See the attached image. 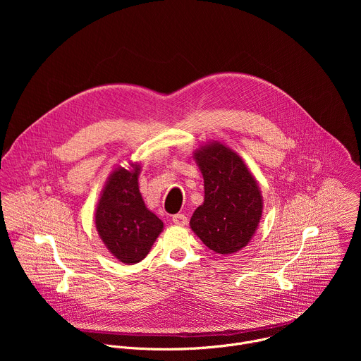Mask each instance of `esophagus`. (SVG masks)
I'll return each mask as SVG.
<instances>
[{
  "mask_svg": "<svg viewBox=\"0 0 361 361\" xmlns=\"http://www.w3.org/2000/svg\"><path fill=\"white\" fill-rule=\"evenodd\" d=\"M173 223L177 226H185L187 217L184 214H176V216H173Z\"/></svg>",
  "mask_w": 361,
  "mask_h": 361,
  "instance_id": "34e87169",
  "label": "esophagus"
}]
</instances>
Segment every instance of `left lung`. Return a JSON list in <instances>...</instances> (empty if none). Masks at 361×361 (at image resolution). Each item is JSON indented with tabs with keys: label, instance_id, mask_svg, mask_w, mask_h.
<instances>
[{
	"label": "left lung",
	"instance_id": "obj_1",
	"mask_svg": "<svg viewBox=\"0 0 361 361\" xmlns=\"http://www.w3.org/2000/svg\"><path fill=\"white\" fill-rule=\"evenodd\" d=\"M195 160L204 177V202L190 226L200 240L219 254H231L251 240L263 212L254 177L237 154L214 142L201 147Z\"/></svg>",
	"mask_w": 361,
	"mask_h": 361
}]
</instances>
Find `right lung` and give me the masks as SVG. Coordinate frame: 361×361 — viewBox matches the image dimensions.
Segmentation results:
<instances>
[{
  "instance_id": "add662e5",
  "label": "right lung",
  "mask_w": 361,
  "mask_h": 361,
  "mask_svg": "<svg viewBox=\"0 0 361 361\" xmlns=\"http://www.w3.org/2000/svg\"><path fill=\"white\" fill-rule=\"evenodd\" d=\"M140 166L133 171L117 169L102 190L95 212V227L107 248L121 263H140L163 230L138 190Z\"/></svg>"
}]
</instances>
